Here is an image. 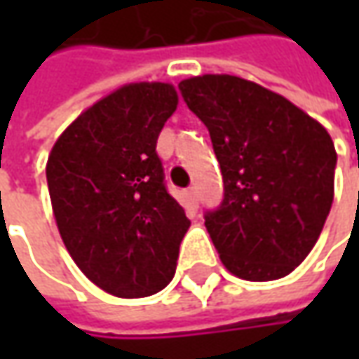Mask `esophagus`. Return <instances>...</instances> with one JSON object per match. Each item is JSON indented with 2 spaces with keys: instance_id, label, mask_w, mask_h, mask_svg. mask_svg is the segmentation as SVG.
Here are the masks:
<instances>
[{
  "instance_id": "esophagus-1",
  "label": "esophagus",
  "mask_w": 359,
  "mask_h": 359,
  "mask_svg": "<svg viewBox=\"0 0 359 359\" xmlns=\"http://www.w3.org/2000/svg\"><path fill=\"white\" fill-rule=\"evenodd\" d=\"M186 196H187V200L191 201L194 205H198V201H200V191H198V187H196V186L187 187Z\"/></svg>"
}]
</instances>
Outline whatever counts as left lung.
Here are the masks:
<instances>
[{
	"mask_svg": "<svg viewBox=\"0 0 359 359\" xmlns=\"http://www.w3.org/2000/svg\"><path fill=\"white\" fill-rule=\"evenodd\" d=\"M180 93L210 131L224 200L205 228L224 266L269 282L306 259L334 201L330 133L285 97L236 76L184 79Z\"/></svg>",
	"mask_w": 359,
	"mask_h": 359,
	"instance_id": "obj_1",
	"label": "left lung"
}]
</instances>
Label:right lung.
I'll use <instances>...</instances> for the list:
<instances>
[{"label": "right lung", "instance_id": "1", "mask_svg": "<svg viewBox=\"0 0 359 359\" xmlns=\"http://www.w3.org/2000/svg\"><path fill=\"white\" fill-rule=\"evenodd\" d=\"M177 107L170 83H130L83 111L48 159L62 240L104 292L145 297L172 282L189 228L165 186L159 131Z\"/></svg>", "mask_w": 359, "mask_h": 359}]
</instances>
